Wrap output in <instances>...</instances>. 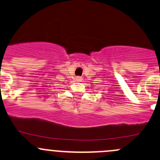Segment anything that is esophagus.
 I'll return each mask as SVG.
<instances>
[{"instance_id":"esophagus-1","label":"esophagus","mask_w":160,"mask_h":160,"mask_svg":"<svg viewBox=\"0 0 160 160\" xmlns=\"http://www.w3.org/2000/svg\"><path fill=\"white\" fill-rule=\"evenodd\" d=\"M77 80H78V81H81V80H81V79H80V77H77Z\"/></svg>"}]
</instances>
